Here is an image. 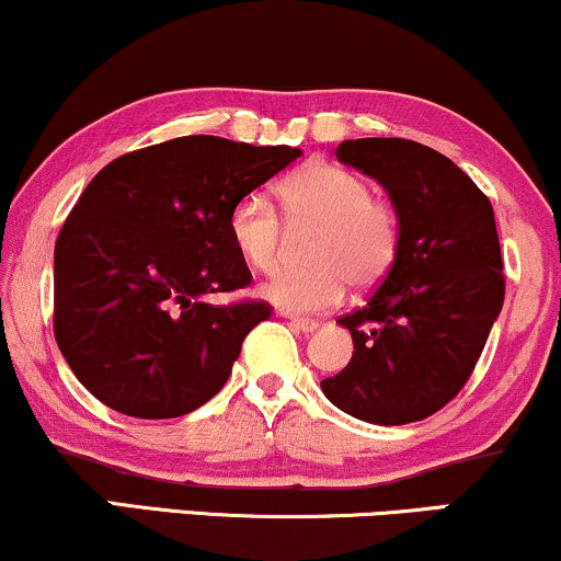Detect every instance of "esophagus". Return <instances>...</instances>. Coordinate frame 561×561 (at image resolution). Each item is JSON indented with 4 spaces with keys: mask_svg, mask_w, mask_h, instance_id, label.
<instances>
[{
    "mask_svg": "<svg viewBox=\"0 0 561 561\" xmlns=\"http://www.w3.org/2000/svg\"><path fill=\"white\" fill-rule=\"evenodd\" d=\"M288 324L294 327L296 332H304V334L319 330V322H314V319H304V317H290Z\"/></svg>",
    "mask_w": 561,
    "mask_h": 561,
    "instance_id": "esophagus-1",
    "label": "esophagus"
}]
</instances>
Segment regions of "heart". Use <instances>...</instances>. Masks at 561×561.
Masks as SVG:
<instances>
[{
  "label": "heart",
  "mask_w": 561,
  "mask_h": 561,
  "mask_svg": "<svg viewBox=\"0 0 561 561\" xmlns=\"http://www.w3.org/2000/svg\"><path fill=\"white\" fill-rule=\"evenodd\" d=\"M286 221L296 231H317L309 244V271L278 273L260 288L265 301L286 314H317L343 301L347 286L370 288L394 265L399 216L389 201L370 195L366 178L343 167L314 162L280 185ZM237 252L254 271L280 265L283 224L273 203L250 193L229 214Z\"/></svg>",
  "instance_id": "1"
}]
</instances>
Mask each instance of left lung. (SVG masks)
Wrapping results in <instances>:
<instances>
[{"label":"left lung","mask_w":561,"mask_h":561,"mask_svg":"<svg viewBox=\"0 0 561 561\" xmlns=\"http://www.w3.org/2000/svg\"><path fill=\"white\" fill-rule=\"evenodd\" d=\"M334 154L383 185L399 252L366 307L337 319L355 351L322 391L363 423L425 420L467 383L503 309L492 203L461 167L417 141L347 138Z\"/></svg>","instance_id":"8db88e82"}]
</instances>
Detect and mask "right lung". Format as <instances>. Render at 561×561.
I'll return each mask as SVG.
<instances>
[{"label":"right lung","instance_id":"right-lung-1","mask_svg":"<svg viewBox=\"0 0 561 561\" xmlns=\"http://www.w3.org/2000/svg\"><path fill=\"white\" fill-rule=\"evenodd\" d=\"M301 157L221 136L123 154L79 195L54 250V332L82 387L115 412L180 417L221 391L265 301L214 307L252 280L234 203Z\"/></svg>","mask_w":561,"mask_h":561}]
</instances>
